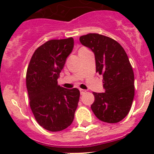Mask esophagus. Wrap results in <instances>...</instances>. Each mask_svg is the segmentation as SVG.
Wrapping results in <instances>:
<instances>
[{
    "mask_svg": "<svg viewBox=\"0 0 154 154\" xmlns=\"http://www.w3.org/2000/svg\"><path fill=\"white\" fill-rule=\"evenodd\" d=\"M80 94H83L86 92V89H83V88H80Z\"/></svg>",
    "mask_w": 154,
    "mask_h": 154,
    "instance_id": "esophagus-1",
    "label": "esophagus"
}]
</instances>
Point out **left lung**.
<instances>
[{"label": "left lung", "mask_w": 154, "mask_h": 154, "mask_svg": "<svg viewBox=\"0 0 154 154\" xmlns=\"http://www.w3.org/2000/svg\"><path fill=\"white\" fill-rule=\"evenodd\" d=\"M94 52L96 72L103 75L105 92H93L91 108L99 120L118 123L127 116L134 97V74L125 49L118 42L97 33L80 37Z\"/></svg>", "instance_id": "8db88e82"}]
</instances>
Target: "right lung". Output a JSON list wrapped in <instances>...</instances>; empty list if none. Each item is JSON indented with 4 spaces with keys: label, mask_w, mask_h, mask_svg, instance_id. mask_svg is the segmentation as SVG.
Wrapping results in <instances>:
<instances>
[{
    "label": "right lung",
    "mask_w": 154,
    "mask_h": 154,
    "mask_svg": "<svg viewBox=\"0 0 154 154\" xmlns=\"http://www.w3.org/2000/svg\"><path fill=\"white\" fill-rule=\"evenodd\" d=\"M73 48L71 37L49 40L35 50L27 70L26 85L32 114L38 125L51 132L69 127L78 105L80 91L57 83Z\"/></svg>",
    "instance_id": "add662e5"
}]
</instances>
